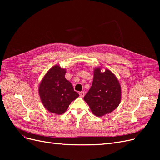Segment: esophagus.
<instances>
[{
  "instance_id": "esophagus-1",
  "label": "esophagus",
  "mask_w": 160,
  "mask_h": 160,
  "mask_svg": "<svg viewBox=\"0 0 160 160\" xmlns=\"http://www.w3.org/2000/svg\"><path fill=\"white\" fill-rule=\"evenodd\" d=\"M79 95L81 97V98H83L85 95V92L84 91H81L79 92Z\"/></svg>"
}]
</instances>
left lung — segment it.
Listing matches in <instances>:
<instances>
[{
	"label": "left lung",
	"mask_w": 160,
	"mask_h": 160,
	"mask_svg": "<svg viewBox=\"0 0 160 160\" xmlns=\"http://www.w3.org/2000/svg\"><path fill=\"white\" fill-rule=\"evenodd\" d=\"M121 95L120 84L113 72L109 69L102 72L101 68H96L93 83L84 100L94 115L101 117L118 107Z\"/></svg>",
	"instance_id": "left-lung-1"
}]
</instances>
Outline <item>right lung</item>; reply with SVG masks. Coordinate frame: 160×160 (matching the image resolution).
<instances>
[{
  "label": "right lung",
  "mask_w": 160,
  "mask_h": 160,
  "mask_svg": "<svg viewBox=\"0 0 160 160\" xmlns=\"http://www.w3.org/2000/svg\"><path fill=\"white\" fill-rule=\"evenodd\" d=\"M66 70L53 66L42 79L38 93L45 108L52 113H63L72 101L79 95L65 79Z\"/></svg>",
  "instance_id": "right-lung-1"
}]
</instances>
